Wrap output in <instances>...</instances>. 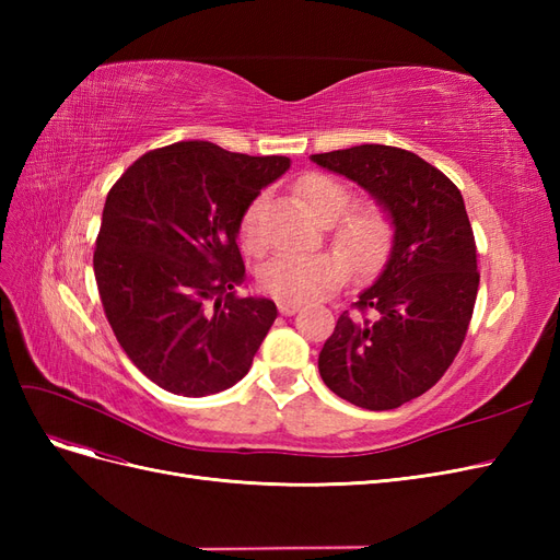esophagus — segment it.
Returning a JSON list of instances; mask_svg holds the SVG:
<instances>
[{"label":"esophagus","instance_id":"obj_1","mask_svg":"<svg viewBox=\"0 0 560 560\" xmlns=\"http://www.w3.org/2000/svg\"><path fill=\"white\" fill-rule=\"evenodd\" d=\"M278 311L282 315H294L296 311H301V303L299 301H278Z\"/></svg>","mask_w":560,"mask_h":560}]
</instances>
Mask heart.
<instances>
[{
	"instance_id": "1",
	"label": "heart",
	"mask_w": 560,
	"mask_h": 560,
	"mask_svg": "<svg viewBox=\"0 0 560 560\" xmlns=\"http://www.w3.org/2000/svg\"><path fill=\"white\" fill-rule=\"evenodd\" d=\"M296 191L322 222H331L334 245L347 254L358 273H371L385 261L393 245V219L383 206L366 200L348 209L352 189L343 179L325 173L303 175ZM264 212L266 196H259L241 219V245L252 254L266 247ZM345 258L338 252L280 254L261 266L259 287L280 301H311L348 280L350 265Z\"/></svg>"
}]
</instances>
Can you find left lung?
Here are the masks:
<instances>
[{
  "instance_id": "8db88e82",
  "label": "left lung",
  "mask_w": 560,
  "mask_h": 560,
  "mask_svg": "<svg viewBox=\"0 0 560 560\" xmlns=\"http://www.w3.org/2000/svg\"><path fill=\"white\" fill-rule=\"evenodd\" d=\"M311 159L364 186L395 224L383 273L338 317L319 376L362 409H397L446 374L469 329L479 270L463 194L399 147L360 144Z\"/></svg>"
}]
</instances>
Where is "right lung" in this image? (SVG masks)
I'll list each match as a JSON object with an SVG mask.
<instances>
[{
	"mask_svg": "<svg viewBox=\"0 0 560 560\" xmlns=\"http://www.w3.org/2000/svg\"><path fill=\"white\" fill-rule=\"evenodd\" d=\"M287 167L191 140L147 151L109 189L93 252L100 301L130 362L167 393L235 385L276 322L273 301L233 292L247 278L235 235Z\"/></svg>",
	"mask_w": 560,
	"mask_h": 560,
	"instance_id": "1",
	"label": "right lung"
}]
</instances>
